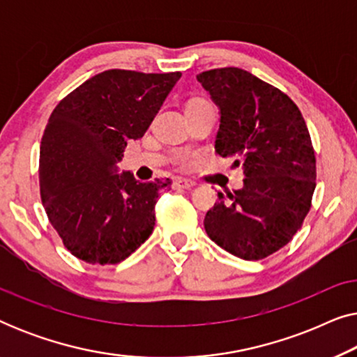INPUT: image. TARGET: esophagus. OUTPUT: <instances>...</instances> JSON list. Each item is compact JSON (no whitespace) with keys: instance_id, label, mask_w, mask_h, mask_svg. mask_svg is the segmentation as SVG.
Wrapping results in <instances>:
<instances>
[{"instance_id":"1","label":"esophagus","mask_w":357,"mask_h":357,"mask_svg":"<svg viewBox=\"0 0 357 357\" xmlns=\"http://www.w3.org/2000/svg\"><path fill=\"white\" fill-rule=\"evenodd\" d=\"M175 188H178V190H190V188H193L195 183L193 180H188V178H177L175 180Z\"/></svg>"}]
</instances>
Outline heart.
Masks as SVG:
<instances>
[{"label":"heart","mask_w":357,"mask_h":357,"mask_svg":"<svg viewBox=\"0 0 357 357\" xmlns=\"http://www.w3.org/2000/svg\"><path fill=\"white\" fill-rule=\"evenodd\" d=\"M193 102H202V99H195V100L190 102V104H193Z\"/></svg>","instance_id":"b5f03b06"}]
</instances>
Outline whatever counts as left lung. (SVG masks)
Segmentation results:
<instances>
[{
	"instance_id": "left-lung-1",
	"label": "left lung",
	"mask_w": 357,
	"mask_h": 357,
	"mask_svg": "<svg viewBox=\"0 0 357 357\" xmlns=\"http://www.w3.org/2000/svg\"><path fill=\"white\" fill-rule=\"evenodd\" d=\"M219 107L216 153L234 155L243 187L226 195L204 218L213 242L242 260H261L291 242L310 209L315 154L297 105L284 92L241 68L199 73Z\"/></svg>"
}]
</instances>
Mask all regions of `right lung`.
Wrapping results in <instances>:
<instances>
[{
    "instance_id": "right-lung-1",
    "label": "right lung",
    "mask_w": 357,
    "mask_h": 357,
    "mask_svg": "<svg viewBox=\"0 0 357 357\" xmlns=\"http://www.w3.org/2000/svg\"><path fill=\"white\" fill-rule=\"evenodd\" d=\"M182 73L109 70L92 76L52 112L38 160L40 197L63 245L91 265H115L154 229L169 178L119 174L126 141L149 128Z\"/></svg>"
}]
</instances>
